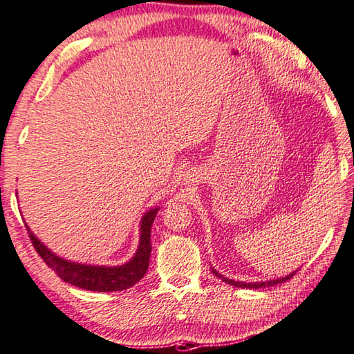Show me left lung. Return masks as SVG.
I'll use <instances>...</instances> for the list:
<instances>
[{
	"mask_svg": "<svg viewBox=\"0 0 354 354\" xmlns=\"http://www.w3.org/2000/svg\"><path fill=\"white\" fill-rule=\"evenodd\" d=\"M212 268V273L215 274L216 277H219V279H223L225 283H230V286L234 287H240V288H263V287H271V286H276V283H281L283 281H288L290 277L297 273V271H293V273L287 274V276H282L279 277V279H270V281H262V282H243V281H234V279H229V277H224L219 271H216L213 266H210Z\"/></svg>",
	"mask_w": 354,
	"mask_h": 354,
	"instance_id": "left-lung-1",
	"label": "left lung"
}]
</instances>
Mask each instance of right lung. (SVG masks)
I'll use <instances>...</instances> for the list:
<instances>
[{
    "instance_id": "right-lung-1",
    "label": "right lung",
    "mask_w": 354,
    "mask_h": 354,
    "mask_svg": "<svg viewBox=\"0 0 354 354\" xmlns=\"http://www.w3.org/2000/svg\"><path fill=\"white\" fill-rule=\"evenodd\" d=\"M160 207H153L144 213L139 225V245L129 262L118 266L106 265H86L77 263L56 256L53 251H50L31 229L28 227V234L32 241L34 248L39 252V256L44 259V262L50 266L55 273L61 277L64 282L72 283L75 287L83 288L91 292H119L127 290L135 286L146 274L149 268L150 252H152V241H150V232H152L153 219L158 213Z\"/></svg>"
}]
</instances>
